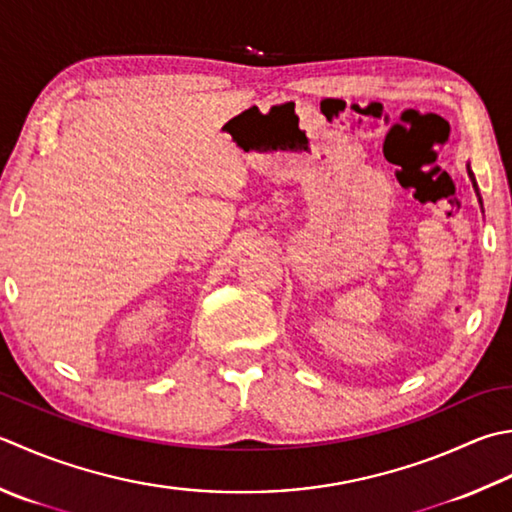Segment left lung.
<instances>
[{"label":"left lung","instance_id":"left-lung-1","mask_svg":"<svg viewBox=\"0 0 512 512\" xmlns=\"http://www.w3.org/2000/svg\"><path fill=\"white\" fill-rule=\"evenodd\" d=\"M466 168H468V177H470V182H473V188H475V193H477V197H479V188H477V182H475V175H473V170H470V164H468ZM479 202H482V197H479Z\"/></svg>","mask_w":512,"mask_h":512}]
</instances>
